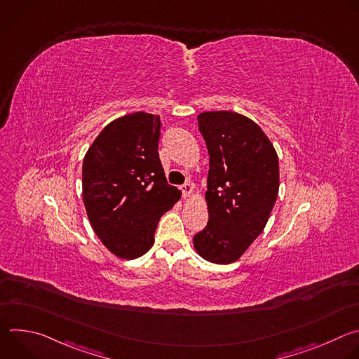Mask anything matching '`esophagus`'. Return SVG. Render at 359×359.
I'll return each instance as SVG.
<instances>
[{"mask_svg":"<svg viewBox=\"0 0 359 359\" xmlns=\"http://www.w3.org/2000/svg\"><path fill=\"white\" fill-rule=\"evenodd\" d=\"M180 190H182V194L183 197H189L193 194V186L190 183H184L180 186Z\"/></svg>","mask_w":359,"mask_h":359,"instance_id":"1","label":"esophagus"}]
</instances>
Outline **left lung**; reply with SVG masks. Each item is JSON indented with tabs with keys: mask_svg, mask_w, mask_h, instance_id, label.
I'll use <instances>...</instances> for the list:
<instances>
[{
	"mask_svg": "<svg viewBox=\"0 0 359 359\" xmlns=\"http://www.w3.org/2000/svg\"><path fill=\"white\" fill-rule=\"evenodd\" d=\"M198 130L206 142L209 223L193 237L204 260L237 262L264 230L278 196L277 151L254 121L230 111L203 112Z\"/></svg>",
	"mask_w": 359,
	"mask_h": 359,
	"instance_id": "left-lung-1",
	"label": "left lung"
}]
</instances>
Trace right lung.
<instances>
[{
	"instance_id": "add662e5",
	"label": "right lung",
	"mask_w": 359,
	"mask_h": 359,
	"mask_svg": "<svg viewBox=\"0 0 359 359\" xmlns=\"http://www.w3.org/2000/svg\"><path fill=\"white\" fill-rule=\"evenodd\" d=\"M161 116L135 112L112 121L88 149L82 197L96 236L125 260L155 243L161 217L182 193L168 184L159 159Z\"/></svg>"
}]
</instances>
